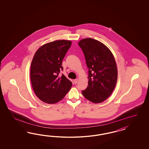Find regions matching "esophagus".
Here are the masks:
<instances>
[{
  "label": "esophagus",
  "mask_w": 149,
  "mask_h": 149,
  "mask_svg": "<svg viewBox=\"0 0 149 149\" xmlns=\"http://www.w3.org/2000/svg\"><path fill=\"white\" fill-rule=\"evenodd\" d=\"M78 81H79V79H75V80H74V82L75 84H77Z\"/></svg>",
  "instance_id": "esophagus-1"
}]
</instances>
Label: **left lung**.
I'll list each match as a JSON object with an SVG mask.
<instances>
[{
    "instance_id": "left-lung-1",
    "label": "left lung",
    "mask_w": 149,
    "mask_h": 149,
    "mask_svg": "<svg viewBox=\"0 0 149 149\" xmlns=\"http://www.w3.org/2000/svg\"><path fill=\"white\" fill-rule=\"evenodd\" d=\"M78 45L84 52L89 69L88 86L82 93L93 103H102L112 93L117 82L114 56L106 45L92 38L83 39Z\"/></svg>"
}]
</instances>
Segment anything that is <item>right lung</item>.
Returning a JSON list of instances; mask_svg holds the SVG:
<instances>
[{
	"instance_id": "1",
	"label": "right lung",
	"mask_w": 149,
	"mask_h": 149,
	"mask_svg": "<svg viewBox=\"0 0 149 149\" xmlns=\"http://www.w3.org/2000/svg\"><path fill=\"white\" fill-rule=\"evenodd\" d=\"M72 41L58 40L40 47L32 59L30 77L33 91L41 101L54 104L63 99L70 90L72 83L64 75L59 76L63 70L62 60Z\"/></svg>"
}]
</instances>
